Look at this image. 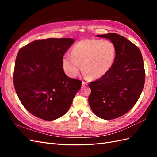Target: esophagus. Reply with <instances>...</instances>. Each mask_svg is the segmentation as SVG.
Segmentation results:
<instances>
[{"label":"esophagus","instance_id":"34e87169","mask_svg":"<svg viewBox=\"0 0 157 157\" xmlns=\"http://www.w3.org/2000/svg\"><path fill=\"white\" fill-rule=\"evenodd\" d=\"M87 84H88V83H87V82L83 81V82H82V87L86 86H87Z\"/></svg>","mask_w":157,"mask_h":157}]
</instances>
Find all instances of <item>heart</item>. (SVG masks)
Here are the masks:
<instances>
[{
	"mask_svg": "<svg viewBox=\"0 0 157 157\" xmlns=\"http://www.w3.org/2000/svg\"><path fill=\"white\" fill-rule=\"evenodd\" d=\"M117 56V47L111 40L85 39L76 43L71 54L62 58V66L69 77H77L81 68L92 79L105 76L113 67Z\"/></svg>",
	"mask_w": 157,
	"mask_h": 157,
	"instance_id": "heart-1",
	"label": "heart"
}]
</instances>
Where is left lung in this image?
Listing matches in <instances>:
<instances>
[{
    "instance_id": "left-lung-1",
    "label": "left lung",
    "mask_w": 157,
    "mask_h": 157,
    "mask_svg": "<svg viewBox=\"0 0 157 157\" xmlns=\"http://www.w3.org/2000/svg\"><path fill=\"white\" fill-rule=\"evenodd\" d=\"M98 36L114 42L117 56L110 71L88 84V103L96 116L112 120L129 111L138 100L145 84L144 60L140 50L124 36L115 33Z\"/></svg>"
}]
</instances>
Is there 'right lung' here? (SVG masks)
<instances>
[{
  "instance_id": "obj_1",
  "label": "right lung",
  "mask_w": 157,
  "mask_h": 157,
  "mask_svg": "<svg viewBox=\"0 0 157 157\" xmlns=\"http://www.w3.org/2000/svg\"><path fill=\"white\" fill-rule=\"evenodd\" d=\"M73 42L63 38L36 40L18 52L14 88L23 107L41 119L64 115L81 88V80L67 77L62 66L63 56Z\"/></svg>"
}]
</instances>
